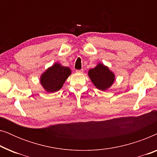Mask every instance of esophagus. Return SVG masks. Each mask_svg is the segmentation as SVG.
<instances>
[{
	"instance_id": "34e87169",
	"label": "esophagus",
	"mask_w": 157,
	"mask_h": 157,
	"mask_svg": "<svg viewBox=\"0 0 157 157\" xmlns=\"http://www.w3.org/2000/svg\"><path fill=\"white\" fill-rule=\"evenodd\" d=\"M76 73H82V72H83V69H81V70H76Z\"/></svg>"
}]
</instances>
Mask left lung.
I'll use <instances>...</instances> for the list:
<instances>
[{
    "mask_svg": "<svg viewBox=\"0 0 157 157\" xmlns=\"http://www.w3.org/2000/svg\"><path fill=\"white\" fill-rule=\"evenodd\" d=\"M89 76L97 89L104 91L111 86L114 81V75L108 67L98 64L95 68L90 69Z\"/></svg>",
    "mask_w": 157,
    "mask_h": 157,
    "instance_id": "left-lung-1",
    "label": "left lung"
}]
</instances>
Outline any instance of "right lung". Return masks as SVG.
Returning a JSON list of instances; mask_svg holds the SVG:
<instances>
[{"label": "right lung", "instance_id": "add662e5", "mask_svg": "<svg viewBox=\"0 0 157 157\" xmlns=\"http://www.w3.org/2000/svg\"><path fill=\"white\" fill-rule=\"evenodd\" d=\"M70 74L69 68L55 63L42 74L40 83L48 92L57 91L63 86L64 82Z\"/></svg>", "mask_w": 157, "mask_h": 157}]
</instances>
